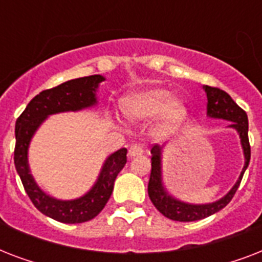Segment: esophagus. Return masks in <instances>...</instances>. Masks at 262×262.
Instances as JSON below:
<instances>
[{
    "instance_id": "34e87169",
    "label": "esophagus",
    "mask_w": 262,
    "mask_h": 262,
    "mask_svg": "<svg viewBox=\"0 0 262 262\" xmlns=\"http://www.w3.org/2000/svg\"><path fill=\"white\" fill-rule=\"evenodd\" d=\"M143 152H144L143 147L139 145V144H135V145H132V147L129 148V152H127V154H129L130 158H136V156L143 155Z\"/></svg>"
}]
</instances>
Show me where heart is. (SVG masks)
<instances>
[{"instance_id":"b5f03b06","label":"heart","mask_w":262,"mask_h":262,"mask_svg":"<svg viewBox=\"0 0 262 262\" xmlns=\"http://www.w3.org/2000/svg\"><path fill=\"white\" fill-rule=\"evenodd\" d=\"M170 91L152 87L135 91L122 100L123 113L132 119H147L159 114L162 117V130H174L186 115L185 103L179 98H170Z\"/></svg>"}]
</instances>
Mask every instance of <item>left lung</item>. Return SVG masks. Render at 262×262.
Returning <instances> with one entry per match:
<instances>
[{
	"label": "left lung",
	"instance_id": "obj_1",
	"mask_svg": "<svg viewBox=\"0 0 262 262\" xmlns=\"http://www.w3.org/2000/svg\"><path fill=\"white\" fill-rule=\"evenodd\" d=\"M204 91L207 92V115L209 118H219L230 121L228 126L238 132L241 139V145L244 149L245 166L242 168L239 178L231 190L215 203L209 204H189L183 203L181 200L172 197L163 185L162 179V147L154 145L151 149V177L148 182V195L156 209L168 219L175 222H194V220L204 219L208 216L213 215L220 209H223L232 200L235 191L239 187L245 171L250 162V144H249V122L248 115L234 100L231 96L224 92L223 90L209 85H204Z\"/></svg>",
	"mask_w": 262,
	"mask_h": 262
}]
</instances>
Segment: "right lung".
Listing matches in <instances>:
<instances>
[{"label":"right lung","mask_w":262,"mask_h":262,"mask_svg":"<svg viewBox=\"0 0 262 262\" xmlns=\"http://www.w3.org/2000/svg\"><path fill=\"white\" fill-rule=\"evenodd\" d=\"M102 81H104L103 76L94 75L69 80L58 87L42 91L27 104L26 110L16 121L14 166L23 186L36 209L61 223H84L99 215L113 193L117 175L126 164L127 149L121 148L104 160L100 174L90 191L79 199L63 201L46 194L36 185L28 166V147L35 132L49 115L95 106L98 103L96 90Z\"/></svg>","instance_id":"obj_1"}]
</instances>
